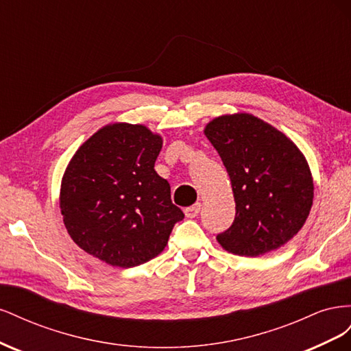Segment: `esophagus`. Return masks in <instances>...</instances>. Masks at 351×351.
<instances>
[{
  "instance_id": "esophagus-1",
  "label": "esophagus",
  "mask_w": 351,
  "mask_h": 351,
  "mask_svg": "<svg viewBox=\"0 0 351 351\" xmlns=\"http://www.w3.org/2000/svg\"><path fill=\"white\" fill-rule=\"evenodd\" d=\"M200 204H196V205H193V206H189V208H186V217L187 218H195V217H197V214L200 212Z\"/></svg>"
}]
</instances>
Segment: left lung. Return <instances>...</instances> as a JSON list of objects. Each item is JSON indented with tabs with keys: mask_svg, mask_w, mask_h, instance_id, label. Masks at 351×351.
<instances>
[{
	"mask_svg": "<svg viewBox=\"0 0 351 351\" xmlns=\"http://www.w3.org/2000/svg\"><path fill=\"white\" fill-rule=\"evenodd\" d=\"M205 134L231 180L236 218L217 236L226 250L259 256L303 227L313 202L309 165L281 132L250 114L222 115Z\"/></svg>",
	"mask_w": 351,
	"mask_h": 351,
	"instance_id": "1",
	"label": "left lung"
}]
</instances>
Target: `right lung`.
Returning a JSON list of instances; mask_svg holds the SVG:
<instances>
[{"label": "right lung", "mask_w": 351, "mask_h": 351, "mask_svg": "<svg viewBox=\"0 0 351 351\" xmlns=\"http://www.w3.org/2000/svg\"><path fill=\"white\" fill-rule=\"evenodd\" d=\"M161 136L145 125L112 124L74 154L62 177L60 208L73 241L112 267L158 256L183 210L154 169Z\"/></svg>", "instance_id": "right-lung-1"}]
</instances>
